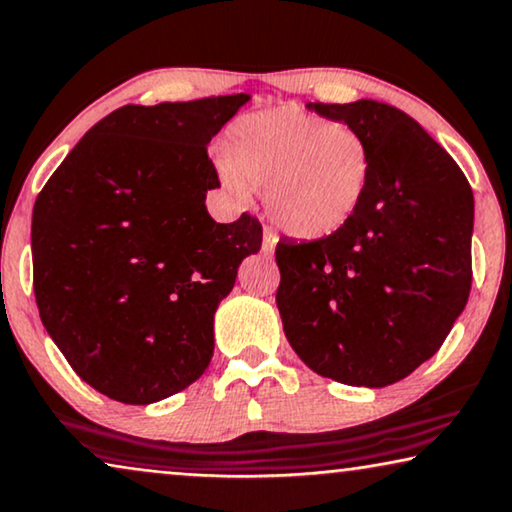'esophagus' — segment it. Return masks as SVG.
I'll return each mask as SVG.
<instances>
[{"label": "esophagus", "instance_id": "obj_1", "mask_svg": "<svg viewBox=\"0 0 512 512\" xmlns=\"http://www.w3.org/2000/svg\"><path fill=\"white\" fill-rule=\"evenodd\" d=\"M275 247H277V237L272 235V233H265L263 244H261L263 256H272V254H275Z\"/></svg>", "mask_w": 512, "mask_h": 512}]
</instances>
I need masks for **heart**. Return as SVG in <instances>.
<instances>
[{
    "label": "heart",
    "instance_id": "1",
    "mask_svg": "<svg viewBox=\"0 0 512 512\" xmlns=\"http://www.w3.org/2000/svg\"><path fill=\"white\" fill-rule=\"evenodd\" d=\"M373 153L345 123L279 107L244 118L230 130L219 177L235 205L251 188L275 226L296 240H324L345 228L370 188Z\"/></svg>",
    "mask_w": 512,
    "mask_h": 512
}]
</instances>
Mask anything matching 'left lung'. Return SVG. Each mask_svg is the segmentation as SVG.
Returning a JSON list of instances; mask_svg holds the SVG:
<instances>
[{
    "mask_svg": "<svg viewBox=\"0 0 512 512\" xmlns=\"http://www.w3.org/2000/svg\"><path fill=\"white\" fill-rule=\"evenodd\" d=\"M373 153L366 200L335 235L279 242L284 335L307 368L380 389L438 352L471 291L473 191L417 121L389 104L307 102Z\"/></svg>",
    "mask_w": 512,
    "mask_h": 512,
    "instance_id": "8db88e82",
    "label": "left lung"
}]
</instances>
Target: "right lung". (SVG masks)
I'll return each mask as SVG.
<instances>
[{
	"label": "right lung",
	"mask_w": 512,
	"mask_h": 512,
	"mask_svg": "<svg viewBox=\"0 0 512 512\" xmlns=\"http://www.w3.org/2000/svg\"><path fill=\"white\" fill-rule=\"evenodd\" d=\"M247 93L128 104L69 151L32 212L34 296L48 335L100 394L149 405L214 354V312L258 254L261 223H216L207 146Z\"/></svg>",
	"instance_id": "add662e5"
}]
</instances>
